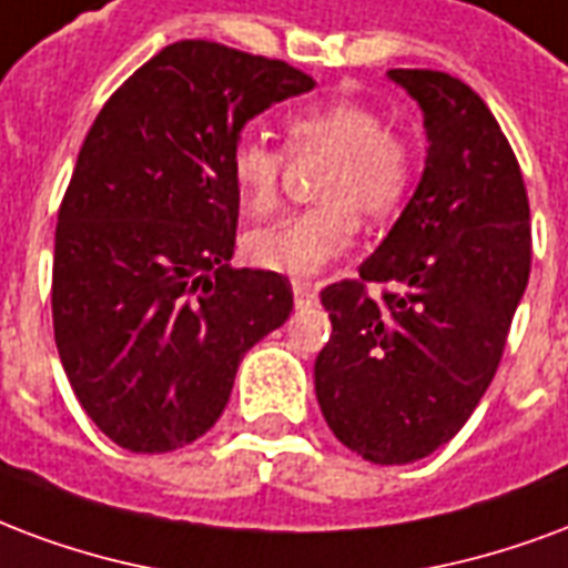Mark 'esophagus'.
<instances>
[{
	"label": "esophagus",
	"instance_id": "1",
	"mask_svg": "<svg viewBox=\"0 0 568 568\" xmlns=\"http://www.w3.org/2000/svg\"><path fill=\"white\" fill-rule=\"evenodd\" d=\"M292 292H295L297 306H301V304H313V301H316V295H318L316 285L306 283V280H297V283L292 285Z\"/></svg>",
	"mask_w": 568,
	"mask_h": 568
}]
</instances>
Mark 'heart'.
<instances>
[{
    "label": "heart",
    "mask_w": 568,
    "mask_h": 568,
    "mask_svg": "<svg viewBox=\"0 0 568 568\" xmlns=\"http://www.w3.org/2000/svg\"><path fill=\"white\" fill-rule=\"evenodd\" d=\"M288 153L327 159L316 186L318 207L285 216L246 234V258L285 276H313L346 250L355 213L364 222L388 220L415 180L413 138L388 129L379 108L358 99L304 104L285 116ZM231 183L243 207L264 216L280 204L285 153L246 134L231 150Z\"/></svg>",
    "instance_id": "1"
}]
</instances>
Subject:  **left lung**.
<instances>
[{
	"mask_svg": "<svg viewBox=\"0 0 568 568\" xmlns=\"http://www.w3.org/2000/svg\"><path fill=\"white\" fill-rule=\"evenodd\" d=\"M424 113L418 189L361 280L322 292L331 339L316 397L339 443L369 464H413L466 424L506 348L530 280V201L506 134L464 81L390 69ZM388 284L382 302L366 283Z\"/></svg>",
	"mask_w": 568,
	"mask_h": 568,
	"instance_id": "left-lung-1",
	"label": "left lung"
}]
</instances>
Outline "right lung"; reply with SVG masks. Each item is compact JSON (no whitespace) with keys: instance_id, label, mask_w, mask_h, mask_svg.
I'll return each instance as SVG.
<instances>
[{"instance_id":"right-lung-1","label":"right lung","mask_w":568,"mask_h":568,"mask_svg":"<svg viewBox=\"0 0 568 568\" xmlns=\"http://www.w3.org/2000/svg\"><path fill=\"white\" fill-rule=\"evenodd\" d=\"M316 81L216 41L159 50L95 116L53 252V337L108 439L162 455L216 424L243 355L292 313L283 273L231 267L243 125Z\"/></svg>"}]
</instances>
